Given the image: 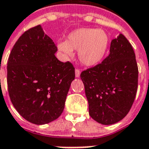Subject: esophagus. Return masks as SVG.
<instances>
[{
  "mask_svg": "<svg viewBox=\"0 0 149 149\" xmlns=\"http://www.w3.org/2000/svg\"><path fill=\"white\" fill-rule=\"evenodd\" d=\"M75 76H76L77 78H79V77H80V70L79 69H76V70H75Z\"/></svg>",
  "mask_w": 149,
  "mask_h": 149,
  "instance_id": "esophagus-1",
  "label": "esophagus"
}]
</instances>
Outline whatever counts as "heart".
<instances>
[{
    "mask_svg": "<svg viewBox=\"0 0 149 149\" xmlns=\"http://www.w3.org/2000/svg\"><path fill=\"white\" fill-rule=\"evenodd\" d=\"M109 37L105 31L93 28H80L71 32L67 40L60 41L57 48L67 59L72 58L73 50L84 65L95 66L102 60L108 49Z\"/></svg>",
    "mask_w": 149,
    "mask_h": 149,
    "instance_id": "heart-1",
    "label": "heart"
}]
</instances>
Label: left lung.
<instances>
[{
	"label": "left lung",
	"instance_id": "left-lung-1",
	"mask_svg": "<svg viewBox=\"0 0 149 149\" xmlns=\"http://www.w3.org/2000/svg\"><path fill=\"white\" fill-rule=\"evenodd\" d=\"M109 55L82 72L89 116L102 125H112L128 114L138 88V66L133 48L122 33L112 39Z\"/></svg>",
	"mask_w": 149,
	"mask_h": 149
}]
</instances>
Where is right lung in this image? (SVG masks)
<instances>
[{
	"mask_svg": "<svg viewBox=\"0 0 149 149\" xmlns=\"http://www.w3.org/2000/svg\"><path fill=\"white\" fill-rule=\"evenodd\" d=\"M57 48L40 25L24 32L8 62V87L11 102L28 122L44 125L62 114L75 79L70 62L56 57Z\"/></svg>",
	"mask_w": 149,
	"mask_h": 149,
	"instance_id": "obj_1",
	"label": "right lung"
}]
</instances>
